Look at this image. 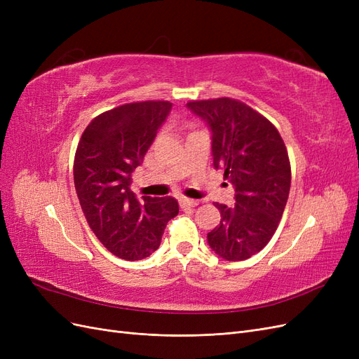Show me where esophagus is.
<instances>
[{"instance_id":"esophagus-1","label":"esophagus","mask_w":359,"mask_h":359,"mask_svg":"<svg viewBox=\"0 0 359 359\" xmlns=\"http://www.w3.org/2000/svg\"><path fill=\"white\" fill-rule=\"evenodd\" d=\"M180 205H181V208H193V206H198L199 205V201L189 199V198H181L180 199Z\"/></svg>"}]
</instances>
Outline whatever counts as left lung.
<instances>
[{
    "label": "left lung",
    "instance_id": "left-lung-1",
    "mask_svg": "<svg viewBox=\"0 0 359 359\" xmlns=\"http://www.w3.org/2000/svg\"><path fill=\"white\" fill-rule=\"evenodd\" d=\"M189 109L208 123L214 168L235 186V206L215 202L222 220L208 244L226 260L259 253L276 233L290 190V161L276 126L248 104L220 97L193 100Z\"/></svg>",
    "mask_w": 359,
    "mask_h": 359
}]
</instances>
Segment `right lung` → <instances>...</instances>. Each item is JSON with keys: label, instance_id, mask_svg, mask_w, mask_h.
<instances>
[{"label": "right lung", "instance_id": "add662e5", "mask_svg": "<svg viewBox=\"0 0 359 359\" xmlns=\"http://www.w3.org/2000/svg\"><path fill=\"white\" fill-rule=\"evenodd\" d=\"M170 107L166 100L114 107L86 126L76 148L74 189L86 223L112 255L126 260L153 255L180 211L170 196L137 199L130 190L132 172L144 161Z\"/></svg>", "mask_w": 359, "mask_h": 359}]
</instances>
